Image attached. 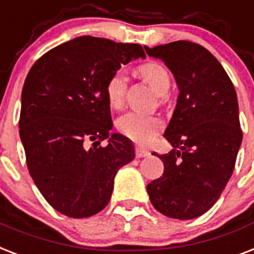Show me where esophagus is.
<instances>
[{
    "label": "esophagus",
    "mask_w": 254,
    "mask_h": 254,
    "mask_svg": "<svg viewBox=\"0 0 254 254\" xmlns=\"http://www.w3.org/2000/svg\"><path fill=\"white\" fill-rule=\"evenodd\" d=\"M135 155H136V158H145V156H148L149 151L148 149L143 148V147H136L135 148Z\"/></svg>",
    "instance_id": "esophagus-1"
}]
</instances>
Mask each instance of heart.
I'll return each instance as SVG.
<instances>
[{
  "label": "heart",
  "mask_w": 254,
  "mask_h": 254,
  "mask_svg": "<svg viewBox=\"0 0 254 254\" xmlns=\"http://www.w3.org/2000/svg\"><path fill=\"white\" fill-rule=\"evenodd\" d=\"M141 78L154 88L158 95H164L171 87L170 74L162 64L149 62L139 68ZM127 78L122 70L114 72L106 83V98L113 109H121L125 105ZM118 131L139 144H148L163 128V121L158 117L139 113H127L117 122Z\"/></svg>",
  "instance_id": "b5f03b06"
}]
</instances>
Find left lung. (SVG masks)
<instances>
[{"instance_id": "left-lung-1", "label": "left lung", "mask_w": 254, "mask_h": 254, "mask_svg": "<svg viewBox=\"0 0 254 254\" xmlns=\"http://www.w3.org/2000/svg\"><path fill=\"white\" fill-rule=\"evenodd\" d=\"M162 60L179 87L178 103L164 137L174 147L155 156L163 176L147 186L156 211L179 220L201 216L219 200L235 170L243 141L235 87L205 47L190 41L144 46Z\"/></svg>"}]
</instances>
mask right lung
Returning a JSON list of instances; mask_svg holds the SVG:
<instances>
[{
  "instance_id": "1",
  "label": "right lung",
  "mask_w": 254,
  "mask_h": 254,
  "mask_svg": "<svg viewBox=\"0 0 254 254\" xmlns=\"http://www.w3.org/2000/svg\"><path fill=\"white\" fill-rule=\"evenodd\" d=\"M140 57L145 54L136 43L83 35L43 54L27 74L19 115L27 170L62 215L82 219L102 211L119 168L135 158L128 137L110 133L106 83L122 64ZM105 138L109 144L98 147Z\"/></svg>"
}]
</instances>
